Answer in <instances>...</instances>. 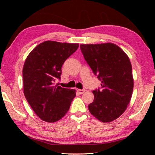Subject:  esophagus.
Listing matches in <instances>:
<instances>
[{"mask_svg": "<svg viewBox=\"0 0 155 155\" xmlns=\"http://www.w3.org/2000/svg\"><path fill=\"white\" fill-rule=\"evenodd\" d=\"M77 91L80 94H83L84 92H85V89H82V90H80V89H78V90H77Z\"/></svg>", "mask_w": 155, "mask_h": 155, "instance_id": "esophagus-1", "label": "esophagus"}]
</instances>
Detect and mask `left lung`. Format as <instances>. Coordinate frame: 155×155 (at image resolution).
<instances>
[{
	"instance_id": "left-lung-1",
	"label": "left lung",
	"mask_w": 155,
	"mask_h": 155,
	"mask_svg": "<svg viewBox=\"0 0 155 155\" xmlns=\"http://www.w3.org/2000/svg\"><path fill=\"white\" fill-rule=\"evenodd\" d=\"M84 59L101 87L93 91L88 105L91 115L103 122L119 117L129 104L133 90L132 66L127 54L112 43L81 44Z\"/></svg>"
}]
</instances>
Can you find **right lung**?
<instances>
[{
    "mask_svg": "<svg viewBox=\"0 0 155 155\" xmlns=\"http://www.w3.org/2000/svg\"><path fill=\"white\" fill-rule=\"evenodd\" d=\"M78 48V44L46 41L39 44L26 59L22 70L24 94L37 115L54 122L70 109L76 90L54 85L61 79V67Z\"/></svg>",
    "mask_w": 155,
    "mask_h": 155,
    "instance_id": "right-lung-1",
    "label": "right lung"
}]
</instances>
